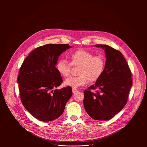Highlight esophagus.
I'll use <instances>...</instances> for the list:
<instances>
[{"instance_id": "esophagus-1", "label": "esophagus", "mask_w": 147, "mask_h": 147, "mask_svg": "<svg viewBox=\"0 0 147 147\" xmlns=\"http://www.w3.org/2000/svg\"><path fill=\"white\" fill-rule=\"evenodd\" d=\"M78 90L77 89H76V88H72V92H73L74 93H76V92H78Z\"/></svg>"}]
</instances>
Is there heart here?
I'll list each match as a JSON object with an SVG mask.
<instances>
[{"instance_id":"1","label":"heart","mask_w":147,"mask_h":147,"mask_svg":"<svg viewBox=\"0 0 147 147\" xmlns=\"http://www.w3.org/2000/svg\"><path fill=\"white\" fill-rule=\"evenodd\" d=\"M71 63L64 59L59 60L56 65L58 72L64 77H68L71 72V64L79 67L77 76L65 80L64 84L73 88H78L88 81L95 82L102 76L105 69L106 59L102 55H94L84 50H79L70 55Z\"/></svg>"}]
</instances>
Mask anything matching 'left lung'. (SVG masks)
<instances>
[{"label":"left lung","mask_w":147,"mask_h":147,"mask_svg":"<svg viewBox=\"0 0 147 147\" xmlns=\"http://www.w3.org/2000/svg\"><path fill=\"white\" fill-rule=\"evenodd\" d=\"M96 46L105 50V69L95 84L84 90L83 103L86 113L92 118L107 121L126 105L132 84V74L121 51L106 45Z\"/></svg>","instance_id":"left-lung-1"}]
</instances>
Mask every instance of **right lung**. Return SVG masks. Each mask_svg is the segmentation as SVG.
<instances>
[{
	"label": "right lung",
	"mask_w": 147,
	"mask_h": 147,
	"mask_svg": "<svg viewBox=\"0 0 147 147\" xmlns=\"http://www.w3.org/2000/svg\"><path fill=\"white\" fill-rule=\"evenodd\" d=\"M68 44H47L33 50L21 64L18 83L21 102L36 119L49 122L59 118L72 95L71 86L55 89L63 82L55 67Z\"/></svg>",
	"instance_id": "add662e5"
}]
</instances>
